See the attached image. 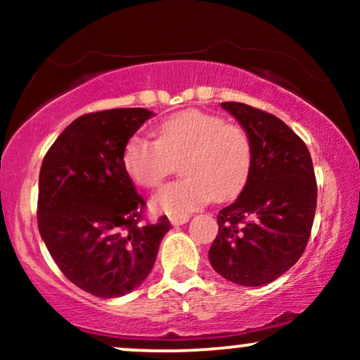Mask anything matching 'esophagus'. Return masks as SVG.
<instances>
[{"label":"esophagus","mask_w":360,"mask_h":360,"mask_svg":"<svg viewBox=\"0 0 360 360\" xmlns=\"http://www.w3.org/2000/svg\"><path fill=\"white\" fill-rule=\"evenodd\" d=\"M169 220H171L172 225H183V223L189 220V214H171Z\"/></svg>","instance_id":"1"}]
</instances>
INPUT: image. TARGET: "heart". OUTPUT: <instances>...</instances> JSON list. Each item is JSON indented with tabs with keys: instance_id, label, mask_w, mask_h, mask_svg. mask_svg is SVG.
<instances>
[{
	"instance_id": "1",
	"label": "heart",
	"mask_w": 360,
	"mask_h": 360,
	"mask_svg": "<svg viewBox=\"0 0 360 360\" xmlns=\"http://www.w3.org/2000/svg\"><path fill=\"white\" fill-rule=\"evenodd\" d=\"M181 162L183 179L155 194L159 212L184 214L210 198L230 200L242 191L252 164V146L240 125L220 115L184 110L157 127V140L135 135L123 150V167L140 188L155 189Z\"/></svg>"
}]
</instances>
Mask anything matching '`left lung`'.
I'll list each match as a JSON object with an SVG mask.
<instances>
[{"instance_id":"obj_1","label":"left lung","mask_w":360,"mask_h":360,"mask_svg":"<svg viewBox=\"0 0 360 360\" xmlns=\"http://www.w3.org/2000/svg\"><path fill=\"white\" fill-rule=\"evenodd\" d=\"M250 139L247 183L220 210L210 262L240 286H262L303 255L316 210V179L307 143L283 120L243 103H221Z\"/></svg>"}]
</instances>
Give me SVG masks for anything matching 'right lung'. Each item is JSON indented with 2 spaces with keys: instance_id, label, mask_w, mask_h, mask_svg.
<instances>
[{
  "instance_id": "1",
  "label": "right lung",
  "mask_w": 360,
  "mask_h": 360,
  "mask_svg": "<svg viewBox=\"0 0 360 360\" xmlns=\"http://www.w3.org/2000/svg\"><path fill=\"white\" fill-rule=\"evenodd\" d=\"M152 117L115 108L76 118L44 157L39 232L62 274L100 298H118L154 267L167 217L143 221L146 200L123 167L131 135Z\"/></svg>"
}]
</instances>
